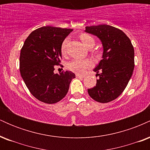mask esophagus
Returning <instances> with one entry per match:
<instances>
[{
  "mask_svg": "<svg viewBox=\"0 0 150 150\" xmlns=\"http://www.w3.org/2000/svg\"><path fill=\"white\" fill-rule=\"evenodd\" d=\"M76 77H78V78H84V77H85V75H80V74H76Z\"/></svg>",
  "mask_w": 150,
  "mask_h": 150,
  "instance_id": "1",
  "label": "esophagus"
}]
</instances>
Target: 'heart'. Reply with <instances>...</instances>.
<instances>
[{
  "label": "heart",
  "mask_w": 150,
  "mask_h": 150,
  "mask_svg": "<svg viewBox=\"0 0 150 150\" xmlns=\"http://www.w3.org/2000/svg\"><path fill=\"white\" fill-rule=\"evenodd\" d=\"M80 39L82 41L83 45L86 48L93 47L94 45V39L91 37L90 35L87 34H82L80 35ZM66 40H65L62 44L61 46V51L62 53L65 52V44H66ZM92 65V62L89 60H80V59H75L69 62L68 64V68L70 70L75 72L77 73H82L86 69L91 67Z\"/></svg>",
  "instance_id": "heart-1"
}]
</instances>
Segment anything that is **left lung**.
<instances>
[{
	"mask_svg": "<svg viewBox=\"0 0 150 150\" xmlns=\"http://www.w3.org/2000/svg\"><path fill=\"white\" fill-rule=\"evenodd\" d=\"M85 32L97 37L103 46L102 59L93 70L99 78L87 92L94 100L108 103L119 97L132 76L134 48L126 34L112 26L86 27Z\"/></svg>",
	"mask_w": 150,
	"mask_h": 150,
	"instance_id": "left-lung-1",
	"label": "left lung"
}]
</instances>
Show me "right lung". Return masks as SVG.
<instances>
[{
  "label": "right lung",
  "mask_w": 150,
  "mask_h": 150,
  "mask_svg": "<svg viewBox=\"0 0 150 150\" xmlns=\"http://www.w3.org/2000/svg\"><path fill=\"white\" fill-rule=\"evenodd\" d=\"M72 29L46 26L33 31L24 43L20 56V75L31 94L46 104L65 97L75 75L73 72L53 73L60 65L61 46Z\"/></svg>",
  "instance_id": "add662e5"
}]
</instances>
